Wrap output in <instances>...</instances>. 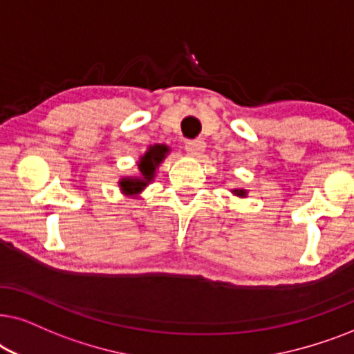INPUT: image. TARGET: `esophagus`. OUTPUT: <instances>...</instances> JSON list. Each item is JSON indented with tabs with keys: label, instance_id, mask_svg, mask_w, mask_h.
<instances>
[{
	"label": "esophagus",
	"instance_id": "34e87169",
	"mask_svg": "<svg viewBox=\"0 0 354 354\" xmlns=\"http://www.w3.org/2000/svg\"><path fill=\"white\" fill-rule=\"evenodd\" d=\"M204 149H205L204 140H201V139L186 140V152L192 155V157H197V155H201L202 152H204Z\"/></svg>",
	"mask_w": 354,
	"mask_h": 354
}]
</instances>
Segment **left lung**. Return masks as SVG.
Here are the masks:
<instances>
[{
    "mask_svg": "<svg viewBox=\"0 0 354 354\" xmlns=\"http://www.w3.org/2000/svg\"><path fill=\"white\" fill-rule=\"evenodd\" d=\"M232 192L238 197H246V191H244V189H233Z\"/></svg>",
    "mask_w": 354,
    "mask_h": 354,
    "instance_id": "left-lung-1",
    "label": "left lung"
}]
</instances>
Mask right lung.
<instances>
[{
	"mask_svg": "<svg viewBox=\"0 0 354 354\" xmlns=\"http://www.w3.org/2000/svg\"><path fill=\"white\" fill-rule=\"evenodd\" d=\"M169 152V147L165 144H155L150 145L142 157L139 158L138 168H139V176H126L120 180V189L122 194L126 196H139L144 191V187L149 183L153 181L155 169L158 168V165L163 162Z\"/></svg>",
	"mask_w": 354,
	"mask_h": 354,
	"instance_id": "1",
	"label": "right lung"
}]
</instances>
